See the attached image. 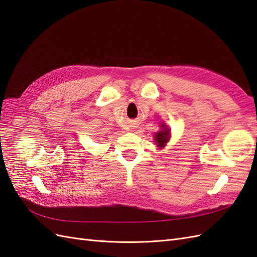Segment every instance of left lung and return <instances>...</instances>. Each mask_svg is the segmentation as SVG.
Here are the masks:
<instances>
[{
	"label": "left lung",
	"mask_w": 257,
	"mask_h": 257,
	"mask_svg": "<svg viewBox=\"0 0 257 257\" xmlns=\"http://www.w3.org/2000/svg\"><path fill=\"white\" fill-rule=\"evenodd\" d=\"M160 127H161V130L158 131V133L154 135V141L157 142V146L161 149L169 142V140L171 138V131L164 122L161 123Z\"/></svg>",
	"instance_id": "8db88e82"
}]
</instances>
